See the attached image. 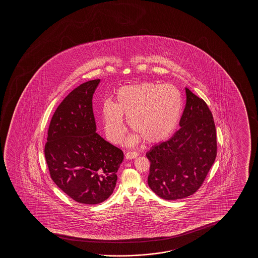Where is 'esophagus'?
I'll return each mask as SVG.
<instances>
[{"label": "esophagus", "mask_w": 258, "mask_h": 258, "mask_svg": "<svg viewBox=\"0 0 258 258\" xmlns=\"http://www.w3.org/2000/svg\"><path fill=\"white\" fill-rule=\"evenodd\" d=\"M138 152H127L126 154H125V158L127 159H136L137 157H138Z\"/></svg>", "instance_id": "34e87169"}]
</instances>
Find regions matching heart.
<instances>
[{
  "label": "heart",
  "instance_id": "heart-1",
  "mask_svg": "<svg viewBox=\"0 0 258 258\" xmlns=\"http://www.w3.org/2000/svg\"><path fill=\"white\" fill-rule=\"evenodd\" d=\"M182 110V98L174 85L141 83L118 90L115 104L104 102L102 116L106 133L111 141L120 142L126 127L123 117L137 133L127 139L134 145L140 137L147 143L165 140L175 131Z\"/></svg>",
  "mask_w": 258,
  "mask_h": 258
}]
</instances>
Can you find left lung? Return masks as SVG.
I'll return each instance as SVG.
<instances>
[{"label":"left lung","instance_id":"obj_1","mask_svg":"<svg viewBox=\"0 0 258 258\" xmlns=\"http://www.w3.org/2000/svg\"><path fill=\"white\" fill-rule=\"evenodd\" d=\"M186 90V106L179 131L147 153L151 166L148 185L159 198L176 200L194 194L217 156L212 113L204 99Z\"/></svg>","mask_w":258,"mask_h":258}]
</instances>
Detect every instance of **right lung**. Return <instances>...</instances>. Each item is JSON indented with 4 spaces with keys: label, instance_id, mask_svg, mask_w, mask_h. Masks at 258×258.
<instances>
[{
    "label": "right lung",
    "instance_id": "1",
    "mask_svg": "<svg viewBox=\"0 0 258 258\" xmlns=\"http://www.w3.org/2000/svg\"><path fill=\"white\" fill-rule=\"evenodd\" d=\"M99 79L61 101L47 131L45 157L53 182L78 203L97 205L113 193L123 152L96 133L92 97Z\"/></svg>",
    "mask_w": 258,
    "mask_h": 258
}]
</instances>
